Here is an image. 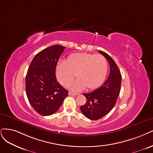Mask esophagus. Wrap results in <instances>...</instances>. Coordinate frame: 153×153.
Segmentation results:
<instances>
[{
	"instance_id": "esophagus-1",
	"label": "esophagus",
	"mask_w": 153,
	"mask_h": 153,
	"mask_svg": "<svg viewBox=\"0 0 153 153\" xmlns=\"http://www.w3.org/2000/svg\"><path fill=\"white\" fill-rule=\"evenodd\" d=\"M69 94L70 96H76V95H77L78 94L76 93H73V92L69 91Z\"/></svg>"
}]
</instances>
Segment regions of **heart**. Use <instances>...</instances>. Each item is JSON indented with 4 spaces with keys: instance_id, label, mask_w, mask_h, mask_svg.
I'll use <instances>...</instances> for the list:
<instances>
[{
    "instance_id": "obj_1",
    "label": "heart",
    "mask_w": 153,
    "mask_h": 153,
    "mask_svg": "<svg viewBox=\"0 0 153 153\" xmlns=\"http://www.w3.org/2000/svg\"><path fill=\"white\" fill-rule=\"evenodd\" d=\"M108 71V62L103 55L88 53L71 55L67 60H60L56 67V76L59 82L66 87L76 77L78 79L71 88L80 90L87 87L93 89L103 82Z\"/></svg>"
}]
</instances>
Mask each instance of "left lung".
Wrapping results in <instances>:
<instances>
[{
  "mask_svg": "<svg viewBox=\"0 0 153 153\" xmlns=\"http://www.w3.org/2000/svg\"><path fill=\"white\" fill-rule=\"evenodd\" d=\"M108 60L110 72L104 83L94 91L83 93L86 103L80 107L82 114L90 120L100 119L114 108L120 94L122 75L115 61L103 51H99Z\"/></svg>",
  "mask_w": 153,
  "mask_h": 153,
  "instance_id": "obj_1",
  "label": "left lung"
}]
</instances>
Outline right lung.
Masks as SVG:
<instances>
[{"mask_svg":"<svg viewBox=\"0 0 153 153\" xmlns=\"http://www.w3.org/2000/svg\"><path fill=\"white\" fill-rule=\"evenodd\" d=\"M65 47L55 45L38 53L32 60L26 76V93L38 114L51 115L58 110L68 91L56 81V66Z\"/></svg>","mask_w":153,"mask_h":153,"instance_id":"add662e5","label":"right lung"}]
</instances>
